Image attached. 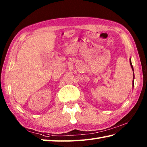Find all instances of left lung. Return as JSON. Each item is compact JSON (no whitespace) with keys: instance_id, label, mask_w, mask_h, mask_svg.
Segmentation results:
<instances>
[{"instance_id":"left-lung-1","label":"left lung","mask_w":147,"mask_h":147,"mask_svg":"<svg viewBox=\"0 0 147 147\" xmlns=\"http://www.w3.org/2000/svg\"><path fill=\"white\" fill-rule=\"evenodd\" d=\"M130 64H131V68H132V69L133 70V65H132V63H131V59H130ZM135 78V75H134V73H133V79ZM133 85H134V80H133Z\"/></svg>"}]
</instances>
